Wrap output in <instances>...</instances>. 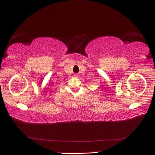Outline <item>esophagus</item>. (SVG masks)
Wrapping results in <instances>:
<instances>
[{"label":"esophagus","mask_w":155,"mask_h":155,"mask_svg":"<svg viewBox=\"0 0 155 155\" xmlns=\"http://www.w3.org/2000/svg\"><path fill=\"white\" fill-rule=\"evenodd\" d=\"M74 76H75V77H78V74H74Z\"/></svg>","instance_id":"esophagus-1"}]
</instances>
